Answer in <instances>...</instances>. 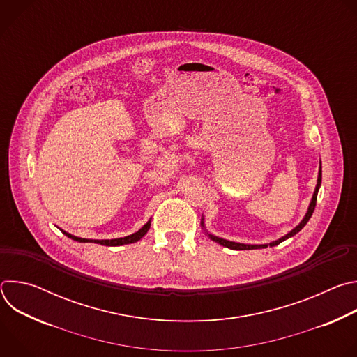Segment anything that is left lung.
I'll return each mask as SVG.
<instances>
[{"label": "left lung", "mask_w": 357, "mask_h": 357, "mask_svg": "<svg viewBox=\"0 0 357 357\" xmlns=\"http://www.w3.org/2000/svg\"><path fill=\"white\" fill-rule=\"evenodd\" d=\"M321 182H322V167H319V175H318V183H317V188H315V192H314V196H312V200H311V205H310V209H308V212H307V215H305V218H303V220L292 230V231H289L287 236H284V237H281L280 240H275V241H273V243H270V244H261V245H250V244H240V243H234V241H229V240H225V238H219V237H215V236H211V238L213 240V241H216V243H219V244H222V245H225V247H229V248H231V250H254V248H266V247H274V245H278L280 243H282L284 240H287V238H289V237H292V236H295L305 225L308 223V220L311 219V216H312V213H314V211H315V206H317V197H318V190H319V186H321Z\"/></svg>", "instance_id": "obj_1"}]
</instances>
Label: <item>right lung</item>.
<instances>
[{
  "instance_id": "1",
  "label": "right lung",
  "mask_w": 357,
  "mask_h": 357,
  "mask_svg": "<svg viewBox=\"0 0 357 357\" xmlns=\"http://www.w3.org/2000/svg\"><path fill=\"white\" fill-rule=\"evenodd\" d=\"M149 226H151V222H148L146 225L142 226V229H139L137 233L131 234V236H127V237H121V238H113V240H94V243L97 244H101V245H123V244H130V243H135L138 241L141 237H144L146 234V231L149 230ZM69 238L72 240H76L79 243H93V240H89V238H80V237H76V236H72L66 231H63Z\"/></svg>"
}]
</instances>
